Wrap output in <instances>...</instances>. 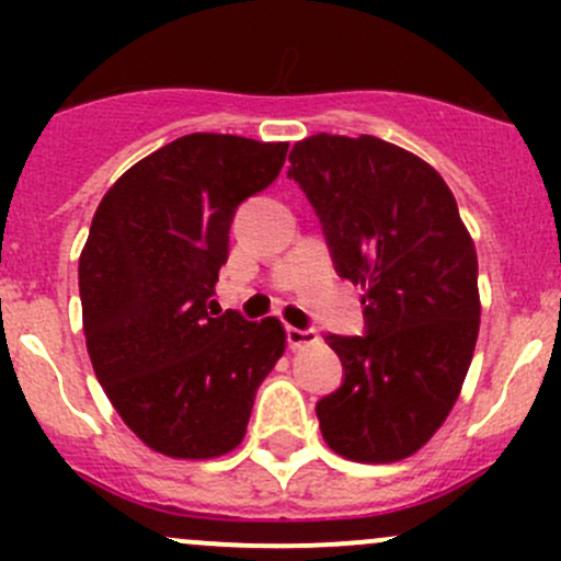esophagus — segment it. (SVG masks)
<instances>
[{
	"label": "esophagus",
	"mask_w": 561,
	"mask_h": 561,
	"mask_svg": "<svg viewBox=\"0 0 561 561\" xmlns=\"http://www.w3.org/2000/svg\"><path fill=\"white\" fill-rule=\"evenodd\" d=\"M317 342V333L314 331H301V328H287V344H290V350H298V347H307V344H314Z\"/></svg>",
	"instance_id": "obj_1"
}]
</instances>
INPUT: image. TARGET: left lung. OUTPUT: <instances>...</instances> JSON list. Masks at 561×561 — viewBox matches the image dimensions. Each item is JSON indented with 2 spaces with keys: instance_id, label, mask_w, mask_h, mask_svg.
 Segmentation results:
<instances>
[{
  "instance_id": "8db88e82",
  "label": "left lung",
  "mask_w": 561,
  "mask_h": 561,
  "mask_svg": "<svg viewBox=\"0 0 561 561\" xmlns=\"http://www.w3.org/2000/svg\"><path fill=\"white\" fill-rule=\"evenodd\" d=\"M287 175L314 206L336 274L364 290V336L325 339L344 382L317 401L322 439L350 461H401L443 426L472 364L474 241L443 175L375 135L298 140Z\"/></svg>"
}]
</instances>
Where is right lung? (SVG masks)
<instances>
[{"label":"right lung","mask_w":561,"mask_h":561,"mask_svg":"<svg viewBox=\"0 0 561 561\" xmlns=\"http://www.w3.org/2000/svg\"><path fill=\"white\" fill-rule=\"evenodd\" d=\"M287 144L192 133L105 192L78 260L83 336L122 421L151 450L217 458L239 448L260 382L285 353L276 317H214L241 203L285 165Z\"/></svg>","instance_id":"1"}]
</instances>
